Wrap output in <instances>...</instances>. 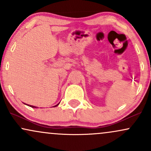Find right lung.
<instances>
[{
  "label": "right lung",
  "instance_id": "obj_1",
  "mask_svg": "<svg viewBox=\"0 0 151 151\" xmlns=\"http://www.w3.org/2000/svg\"><path fill=\"white\" fill-rule=\"evenodd\" d=\"M26 105H27V104H26ZM58 105H59V104H58L55 105V106H58ZM27 106H29L32 107V108H37V107H36V106H31V105H28V104H27Z\"/></svg>",
  "mask_w": 151,
  "mask_h": 151
}]
</instances>
